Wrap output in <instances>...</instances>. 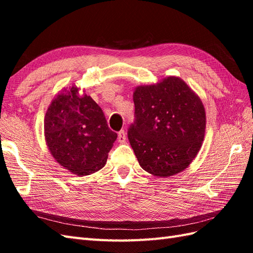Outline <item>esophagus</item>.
<instances>
[{
  "instance_id": "esophagus-1",
  "label": "esophagus",
  "mask_w": 253,
  "mask_h": 253,
  "mask_svg": "<svg viewBox=\"0 0 253 253\" xmlns=\"http://www.w3.org/2000/svg\"><path fill=\"white\" fill-rule=\"evenodd\" d=\"M117 139H118V141H120L121 143L122 142H125V140H126V132L124 131V130H121L120 132L117 133Z\"/></svg>"
}]
</instances>
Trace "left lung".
Returning <instances> with one entry per match:
<instances>
[{
    "instance_id": "left-lung-1",
    "label": "left lung",
    "mask_w": 253,
    "mask_h": 253,
    "mask_svg": "<svg viewBox=\"0 0 253 253\" xmlns=\"http://www.w3.org/2000/svg\"><path fill=\"white\" fill-rule=\"evenodd\" d=\"M136 122L128 139L141 168L157 177L185 170L200 151L206 109L195 91L177 76L133 90Z\"/></svg>"
}]
</instances>
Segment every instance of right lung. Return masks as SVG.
I'll use <instances>...</instances> for the list:
<instances>
[{
	"mask_svg": "<svg viewBox=\"0 0 253 253\" xmlns=\"http://www.w3.org/2000/svg\"><path fill=\"white\" fill-rule=\"evenodd\" d=\"M45 143L56 162L77 176L100 170L117 138L101 107L72 84L51 101L44 116Z\"/></svg>",
	"mask_w": 253,
	"mask_h": 253,
	"instance_id": "1",
	"label": "right lung"
}]
</instances>
